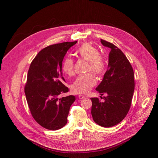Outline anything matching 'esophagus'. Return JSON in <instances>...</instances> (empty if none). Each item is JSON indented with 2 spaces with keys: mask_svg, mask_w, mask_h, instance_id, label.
Wrapping results in <instances>:
<instances>
[{
  "mask_svg": "<svg viewBox=\"0 0 158 158\" xmlns=\"http://www.w3.org/2000/svg\"><path fill=\"white\" fill-rule=\"evenodd\" d=\"M79 98L80 99H83L85 98V97L84 95H82V94H80V95H79Z\"/></svg>",
  "mask_w": 158,
  "mask_h": 158,
  "instance_id": "esophagus-1",
  "label": "esophagus"
}]
</instances>
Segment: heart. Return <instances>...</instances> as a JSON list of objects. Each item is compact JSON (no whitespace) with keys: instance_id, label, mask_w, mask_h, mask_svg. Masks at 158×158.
<instances>
[{"instance_id":"b5f03b06","label":"heart","mask_w":158,"mask_h":158,"mask_svg":"<svg viewBox=\"0 0 158 158\" xmlns=\"http://www.w3.org/2000/svg\"><path fill=\"white\" fill-rule=\"evenodd\" d=\"M78 56L82 59L89 62L88 71H92L97 76H102L105 73L106 64L105 60L101 56V52L91 44L85 43L77 50ZM62 71L64 73L71 76L74 73V61L70 57H65L62 63ZM97 81L91 73L79 75L71 85V90L75 93L86 94L95 85Z\"/></svg>"}]
</instances>
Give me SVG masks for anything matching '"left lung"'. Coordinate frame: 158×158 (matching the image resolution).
<instances>
[{
	"instance_id": "1",
	"label": "left lung",
	"mask_w": 158,
	"mask_h": 158,
	"mask_svg": "<svg viewBox=\"0 0 158 158\" xmlns=\"http://www.w3.org/2000/svg\"><path fill=\"white\" fill-rule=\"evenodd\" d=\"M103 46L110 48L108 69L96 88L105 101L91 98V114L98 125L109 128L123 120L130 110L134 91V71L127 57L113 44L101 39Z\"/></svg>"
}]
</instances>
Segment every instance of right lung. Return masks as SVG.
<instances>
[{"label": "right lung", "instance_id": "obj_1", "mask_svg": "<svg viewBox=\"0 0 158 158\" xmlns=\"http://www.w3.org/2000/svg\"><path fill=\"white\" fill-rule=\"evenodd\" d=\"M77 43L63 42L42 49L31 61L24 92L31 116L42 127L57 130L67 123L73 95L61 98L58 95L69 91L64 85L62 61L67 50Z\"/></svg>", "mask_w": 158, "mask_h": 158}]
</instances>
